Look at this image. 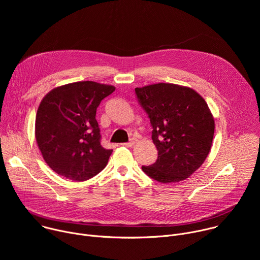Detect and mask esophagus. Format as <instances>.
Wrapping results in <instances>:
<instances>
[{
    "label": "esophagus",
    "mask_w": 260,
    "mask_h": 260,
    "mask_svg": "<svg viewBox=\"0 0 260 260\" xmlns=\"http://www.w3.org/2000/svg\"><path fill=\"white\" fill-rule=\"evenodd\" d=\"M135 143H136V141H135V140H132V141L127 142V143H122V146H125V147H133V146L135 145Z\"/></svg>",
    "instance_id": "34e87169"
}]
</instances>
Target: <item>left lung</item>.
<instances>
[{
  "label": "left lung",
  "instance_id": "obj_1",
  "mask_svg": "<svg viewBox=\"0 0 260 260\" xmlns=\"http://www.w3.org/2000/svg\"><path fill=\"white\" fill-rule=\"evenodd\" d=\"M150 118L157 160L142 167L160 183H176L191 176L212 146L215 122L203 96L190 87L156 83L135 89Z\"/></svg>",
  "mask_w": 260,
  "mask_h": 260
}]
</instances>
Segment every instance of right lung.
Masks as SVG:
<instances>
[{
    "label": "right lung",
    "instance_id": "add662e5",
    "mask_svg": "<svg viewBox=\"0 0 260 260\" xmlns=\"http://www.w3.org/2000/svg\"><path fill=\"white\" fill-rule=\"evenodd\" d=\"M114 90L113 85L79 81L55 87L43 98L35 137L51 170L73 181L88 180L104 170L113 150L101 145L95 114L102 100Z\"/></svg>",
    "mask_w": 260,
    "mask_h": 260
}]
</instances>
